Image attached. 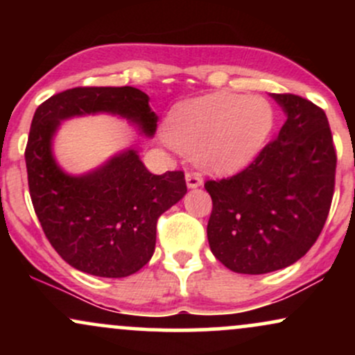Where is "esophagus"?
<instances>
[{
    "mask_svg": "<svg viewBox=\"0 0 355 355\" xmlns=\"http://www.w3.org/2000/svg\"><path fill=\"white\" fill-rule=\"evenodd\" d=\"M185 180H187V187H189V189H198V187L203 185L202 175L197 172H187Z\"/></svg>",
    "mask_w": 355,
    "mask_h": 355,
    "instance_id": "obj_1",
    "label": "esophagus"
}]
</instances>
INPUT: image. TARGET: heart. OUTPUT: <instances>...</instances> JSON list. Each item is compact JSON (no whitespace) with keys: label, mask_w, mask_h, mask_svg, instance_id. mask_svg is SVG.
Wrapping results in <instances>:
<instances>
[{"label":"heart","mask_w":355,"mask_h":355,"mask_svg":"<svg viewBox=\"0 0 355 355\" xmlns=\"http://www.w3.org/2000/svg\"><path fill=\"white\" fill-rule=\"evenodd\" d=\"M275 123L262 96L217 92L177 103L165 121L170 144L214 172H235L259 157Z\"/></svg>","instance_id":"b5f03b06"}]
</instances>
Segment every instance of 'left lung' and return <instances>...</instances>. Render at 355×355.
I'll list each match as a JSON object with an SVG mask.
<instances>
[{
  "label": "left lung",
  "instance_id": "left-lung-1",
  "mask_svg": "<svg viewBox=\"0 0 355 355\" xmlns=\"http://www.w3.org/2000/svg\"><path fill=\"white\" fill-rule=\"evenodd\" d=\"M287 120L237 175L205 182L211 254L237 274H268L297 262L320 235L336 185V148L324 110L272 93Z\"/></svg>",
  "mask_w": 355,
  "mask_h": 355
}]
</instances>
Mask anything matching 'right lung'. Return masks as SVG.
Instances as JSON below:
<instances>
[{
    "label": "right lung",
    "instance_id": "1",
    "mask_svg": "<svg viewBox=\"0 0 355 355\" xmlns=\"http://www.w3.org/2000/svg\"><path fill=\"white\" fill-rule=\"evenodd\" d=\"M148 100L133 87H78L35 112L24 152L31 202L53 248L85 274L121 279L148 263L158 217L187 193L185 175L150 173L137 150L88 173L68 175L53 157V137L63 120L95 113L126 118L152 137L157 115Z\"/></svg>",
    "mask_w": 355,
    "mask_h": 355
}]
</instances>
